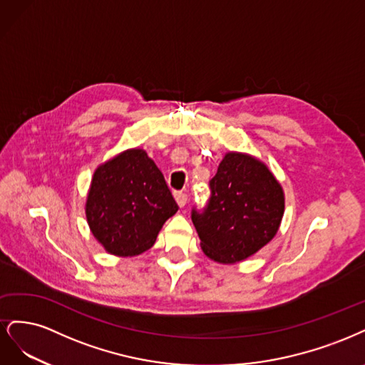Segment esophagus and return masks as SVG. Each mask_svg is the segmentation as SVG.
Returning a JSON list of instances; mask_svg holds the SVG:
<instances>
[{
  "label": "esophagus",
  "mask_w": 365,
  "mask_h": 365,
  "mask_svg": "<svg viewBox=\"0 0 365 365\" xmlns=\"http://www.w3.org/2000/svg\"><path fill=\"white\" fill-rule=\"evenodd\" d=\"M174 198H175V202H178V205L180 207H183L187 202V195L185 192H174Z\"/></svg>",
  "instance_id": "esophagus-1"
}]
</instances>
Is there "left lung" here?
<instances>
[{
	"mask_svg": "<svg viewBox=\"0 0 365 365\" xmlns=\"http://www.w3.org/2000/svg\"><path fill=\"white\" fill-rule=\"evenodd\" d=\"M210 198L192 222L203 253L220 264H235L274 238L285 210L280 183L265 163L229 151L209 182Z\"/></svg>",
	"mask_w": 365,
	"mask_h": 365,
	"instance_id": "1",
	"label": "left lung"
}]
</instances>
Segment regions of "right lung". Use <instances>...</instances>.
I'll use <instances>...</instances> for the list:
<instances>
[{
  "mask_svg": "<svg viewBox=\"0 0 365 365\" xmlns=\"http://www.w3.org/2000/svg\"><path fill=\"white\" fill-rule=\"evenodd\" d=\"M178 209L163 174L140 148L101 163L85 206L93 237L106 252L124 257L151 249L163 222Z\"/></svg>",
  "mask_w": 365,
  "mask_h": 365,
  "instance_id": "obj_1",
  "label": "right lung"
}]
</instances>
